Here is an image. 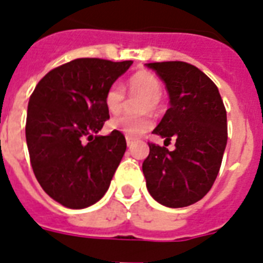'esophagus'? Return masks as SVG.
Returning a JSON list of instances; mask_svg holds the SVG:
<instances>
[{
    "mask_svg": "<svg viewBox=\"0 0 263 263\" xmlns=\"http://www.w3.org/2000/svg\"><path fill=\"white\" fill-rule=\"evenodd\" d=\"M132 143H134V140H132L131 138H128V136H127V145H128V147H131Z\"/></svg>",
    "mask_w": 263,
    "mask_h": 263,
    "instance_id": "1",
    "label": "esophagus"
}]
</instances>
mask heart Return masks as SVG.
Here are the masks:
<instances>
[{"mask_svg":"<svg viewBox=\"0 0 263 263\" xmlns=\"http://www.w3.org/2000/svg\"><path fill=\"white\" fill-rule=\"evenodd\" d=\"M127 88L131 95H139L145 99L140 111H154L158 108L159 98L162 95V84L149 72L140 70L136 72L128 80ZM124 89L119 84H112L104 96V104L108 112L118 114L124 105ZM111 128L123 132L128 138H138L151 128L152 121L148 118H131V116H118L109 123Z\"/></svg>","mask_w":263,"mask_h":263,"instance_id":"obj_1","label":"heart"}]
</instances>
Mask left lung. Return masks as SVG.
<instances>
[{"label": "left lung", "instance_id": "obj_1", "mask_svg": "<svg viewBox=\"0 0 263 263\" xmlns=\"http://www.w3.org/2000/svg\"><path fill=\"white\" fill-rule=\"evenodd\" d=\"M164 81L170 108L154 129L168 151L148 143L143 162L147 190L156 202L178 209L194 204L213 187L227 143V116L217 85L202 70L183 61L145 64Z\"/></svg>", "mask_w": 263, "mask_h": 263}]
</instances>
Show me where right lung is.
Wrapping results in <instances>:
<instances>
[{
	"instance_id": "add662e5",
	"label": "right lung",
	"mask_w": 263,
	"mask_h": 263,
	"mask_svg": "<svg viewBox=\"0 0 263 263\" xmlns=\"http://www.w3.org/2000/svg\"><path fill=\"white\" fill-rule=\"evenodd\" d=\"M132 63L76 59L48 72L30 96L25 134L33 173L68 209L99 202L124 155L120 131L98 134L109 119L105 92Z\"/></svg>"
}]
</instances>
